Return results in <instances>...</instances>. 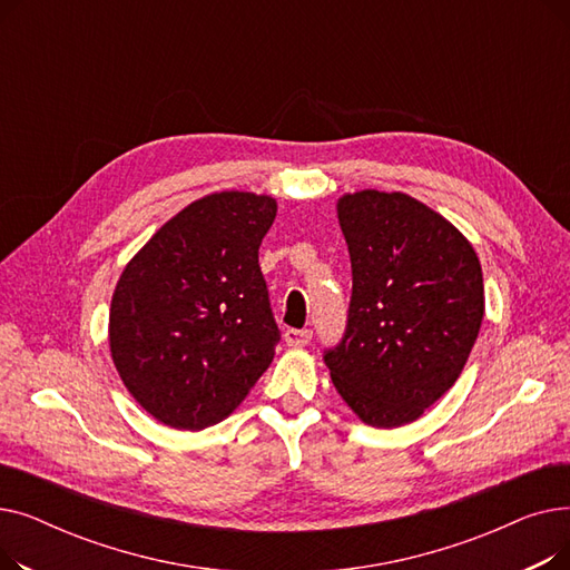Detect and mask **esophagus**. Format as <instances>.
I'll return each instance as SVG.
<instances>
[{"label": "esophagus", "instance_id": "34e87169", "mask_svg": "<svg viewBox=\"0 0 570 570\" xmlns=\"http://www.w3.org/2000/svg\"><path fill=\"white\" fill-rule=\"evenodd\" d=\"M284 342L288 344V346H305V344H309L312 342V331H295V327H288V331L284 333Z\"/></svg>", "mask_w": 570, "mask_h": 570}]
</instances>
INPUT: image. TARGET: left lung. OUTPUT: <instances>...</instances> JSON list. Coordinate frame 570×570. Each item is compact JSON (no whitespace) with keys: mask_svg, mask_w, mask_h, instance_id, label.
<instances>
[{"mask_svg":"<svg viewBox=\"0 0 570 570\" xmlns=\"http://www.w3.org/2000/svg\"><path fill=\"white\" fill-rule=\"evenodd\" d=\"M353 293L346 333L323 361L342 400L372 428L417 421L460 379L485 314L469 239L402 191L337 200Z\"/></svg>","mask_w":570,"mask_h":570,"instance_id":"obj_1","label":"left lung"}]
</instances>
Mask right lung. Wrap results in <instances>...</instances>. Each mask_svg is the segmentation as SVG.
I'll return each instance as SVG.
<instances>
[{
    "label": "right lung",
    "instance_id": "1",
    "mask_svg": "<svg viewBox=\"0 0 570 570\" xmlns=\"http://www.w3.org/2000/svg\"><path fill=\"white\" fill-rule=\"evenodd\" d=\"M277 200L209 194L168 219L112 293L110 355L134 400L175 430L222 423L269 367L279 327L258 247Z\"/></svg>",
    "mask_w": 570,
    "mask_h": 570
}]
</instances>
